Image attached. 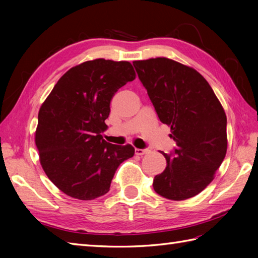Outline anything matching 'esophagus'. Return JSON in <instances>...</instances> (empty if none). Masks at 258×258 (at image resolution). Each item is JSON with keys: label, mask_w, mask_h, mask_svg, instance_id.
<instances>
[{"label": "esophagus", "mask_w": 258, "mask_h": 258, "mask_svg": "<svg viewBox=\"0 0 258 258\" xmlns=\"http://www.w3.org/2000/svg\"><path fill=\"white\" fill-rule=\"evenodd\" d=\"M150 152L149 149H135V154L136 155H144Z\"/></svg>", "instance_id": "1"}]
</instances>
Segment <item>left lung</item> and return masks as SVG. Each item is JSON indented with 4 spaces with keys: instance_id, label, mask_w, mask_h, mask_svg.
<instances>
[{
    "instance_id": "obj_1",
    "label": "left lung",
    "mask_w": 258,
    "mask_h": 258,
    "mask_svg": "<svg viewBox=\"0 0 258 258\" xmlns=\"http://www.w3.org/2000/svg\"><path fill=\"white\" fill-rule=\"evenodd\" d=\"M157 116L171 127L173 153L153 187L173 201L187 200L210 184L226 155L227 119L211 85L194 69L166 57L134 61Z\"/></svg>"
}]
</instances>
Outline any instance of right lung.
<instances>
[{"label":"right lung","instance_id":"add662e5","mask_svg":"<svg viewBox=\"0 0 258 258\" xmlns=\"http://www.w3.org/2000/svg\"><path fill=\"white\" fill-rule=\"evenodd\" d=\"M135 79L130 62L97 58L69 70L38 112L35 144L47 177L63 193L91 201L109 190L132 145L103 140L109 103L118 89Z\"/></svg>","mask_w":258,"mask_h":258}]
</instances>
